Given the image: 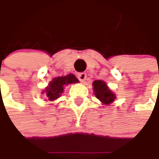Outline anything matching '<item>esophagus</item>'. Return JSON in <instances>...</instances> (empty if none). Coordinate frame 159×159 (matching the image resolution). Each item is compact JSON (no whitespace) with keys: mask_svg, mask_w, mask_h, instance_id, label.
Instances as JSON below:
<instances>
[{"mask_svg":"<svg viewBox=\"0 0 159 159\" xmlns=\"http://www.w3.org/2000/svg\"><path fill=\"white\" fill-rule=\"evenodd\" d=\"M86 74L85 73H80V74H77V78L79 79V80L80 82H84L86 80Z\"/></svg>","mask_w":159,"mask_h":159,"instance_id":"esophagus-1","label":"esophagus"}]
</instances>
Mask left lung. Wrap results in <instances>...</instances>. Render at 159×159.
Returning <instances> with one entry per match:
<instances>
[{
  "label": "left lung",
  "instance_id": "obj_1",
  "mask_svg": "<svg viewBox=\"0 0 159 159\" xmlns=\"http://www.w3.org/2000/svg\"><path fill=\"white\" fill-rule=\"evenodd\" d=\"M93 90L95 92L96 97L104 104H109L112 103L116 98L115 94L110 92L107 87L106 84L102 80H95L93 82Z\"/></svg>",
  "mask_w": 159,
  "mask_h": 159
}]
</instances>
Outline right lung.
<instances>
[{
  "mask_svg": "<svg viewBox=\"0 0 159 159\" xmlns=\"http://www.w3.org/2000/svg\"><path fill=\"white\" fill-rule=\"evenodd\" d=\"M77 82H79V80L74 74H68L64 77L55 78L49 83V86L45 89L46 96L48 99L52 101L58 98L61 96V93H62L63 92L64 85L72 83H77Z\"/></svg>",
  "mask_w": 159,
  "mask_h": 159,
  "instance_id": "add662e5",
  "label": "right lung"
}]
</instances>
